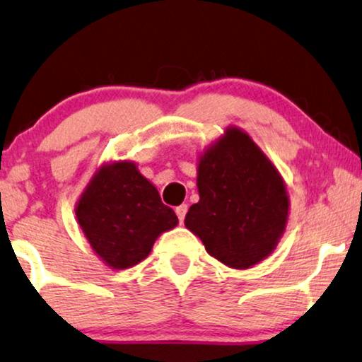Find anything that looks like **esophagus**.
<instances>
[{"instance_id":"esophagus-1","label":"esophagus","mask_w":362,"mask_h":362,"mask_svg":"<svg viewBox=\"0 0 362 362\" xmlns=\"http://www.w3.org/2000/svg\"><path fill=\"white\" fill-rule=\"evenodd\" d=\"M187 210H189V206H187V205H178L177 209H175V214H177L178 221H180V223H184L185 215H187Z\"/></svg>"}]
</instances>
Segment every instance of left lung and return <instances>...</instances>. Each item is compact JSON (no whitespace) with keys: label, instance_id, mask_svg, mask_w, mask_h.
<instances>
[{"label":"left lung","instance_id":"obj_1","mask_svg":"<svg viewBox=\"0 0 362 362\" xmlns=\"http://www.w3.org/2000/svg\"><path fill=\"white\" fill-rule=\"evenodd\" d=\"M200 200L185 226L209 255L226 267L247 269L268 257L288 221L286 187L279 172L248 134L237 127L200 157Z\"/></svg>","mask_w":362,"mask_h":362}]
</instances>
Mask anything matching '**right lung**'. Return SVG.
<instances>
[{"instance_id": "right-lung-1", "label": "right lung", "mask_w": 362, "mask_h": 362, "mask_svg": "<svg viewBox=\"0 0 362 362\" xmlns=\"http://www.w3.org/2000/svg\"><path fill=\"white\" fill-rule=\"evenodd\" d=\"M76 216L94 252L115 269L141 263L158 235L178 223L156 187L127 160L95 172L77 202Z\"/></svg>"}]
</instances>
